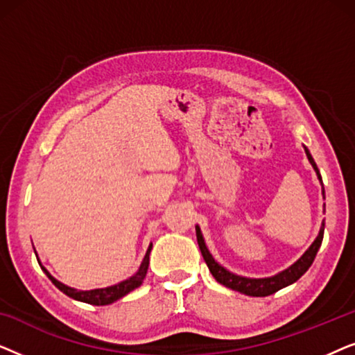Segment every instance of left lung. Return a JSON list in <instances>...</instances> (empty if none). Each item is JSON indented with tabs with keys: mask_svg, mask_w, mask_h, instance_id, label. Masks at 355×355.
<instances>
[{
	"mask_svg": "<svg viewBox=\"0 0 355 355\" xmlns=\"http://www.w3.org/2000/svg\"><path fill=\"white\" fill-rule=\"evenodd\" d=\"M305 153H307V158L309 162L312 163V166L315 171H317V176L320 181H322V176H320V171L317 168V164H315L312 155L309 153V150L305 148ZM324 193V191H323ZM197 231V242H198V247H200V252L203 255V260H205V263L208 266V270L211 271L213 278H215L218 283L226 286V288L230 289H234V291H239L242 294H247V295H254V297H265V295H270V294H275L276 291L286 288V286L293 284L297 281L300 276H302L305 271L310 268V265L313 263L315 260V255H317V252L320 249V245H322V241H323V232H324V221L322 225V230H320L317 239L313 241V244L309 247V250L305 252V254L300 257V259L295 261L293 266H289L288 270H284L283 273L273 276V278H263V279H250V278H242V276H237V275H232L230 271L223 268L221 265H218L215 259H213L210 252H208L205 242H203V237H202V232L198 230V226L196 227Z\"/></svg>",
	"mask_w": 355,
	"mask_h": 355,
	"instance_id": "1",
	"label": "left lung"
}]
</instances>
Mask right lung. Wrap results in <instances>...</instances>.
I'll list each match as a JSON object with an SVG mask.
<instances>
[{"label": "right lung", "mask_w": 355, "mask_h": 355, "mask_svg": "<svg viewBox=\"0 0 355 355\" xmlns=\"http://www.w3.org/2000/svg\"><path fill=\"white\" fill-rule=\"evenodd\" d=\"M150 250H152V245L148 247V252H147V255H145L142 265H140L139 271L132 276V278L125 279V281H123V283H119L116 286H110V288H105V289H94V291L72 289V288H69V286L62 284L58 279L53 278V276L48 273V271L43 268L42 265L40 266H42V270L46 273L48 278L51 279V283L55 284L58 289L62 291V293H64L66 295H69V297L76 299V300H80V302H85V304H92V305H108V304H113L114 300L124 297L125 294H129L130 291H134L135 288H139V286L142 284L144 278L147 276Z\"/></svg>", "instance_id": "right-lung-1"}]
</instances>
